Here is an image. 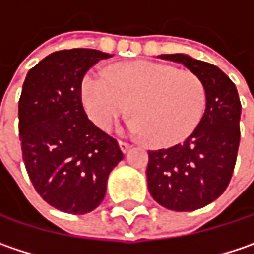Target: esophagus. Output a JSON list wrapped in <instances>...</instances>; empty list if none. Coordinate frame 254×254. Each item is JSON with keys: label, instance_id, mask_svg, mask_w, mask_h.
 Here are the masks:
<instances>
[{"label": "esophagus", "instance_id": "esophagus-1", "mask_svg": "<svg viewBox=\"0 0 254 254\" xmlns=\"http://www.w3.org/2000/svg\"><path fill=\"white\" fill-rule=\"evenodd\" d=\"M118 146H120V149H121L123 153H127V152L131 149V144H128V143H126V141H118Z\"/></svg>", "mask_w": 254, "mask_h": 254}]
</instances>
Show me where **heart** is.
<instances>
[{"instance_id":"b5f03b06","label":"heart","mask_w":254,"mask_h":254,"mask_svg":"<svg viewBox=\"0 0 254 254\" xmlns=\"http://www.w3.org/2000/svg\"><path fill=\"white\" fill-rule=\"evenodd\" d=\"M89 118L110 130L133 104L127 130L156 146H172L199 124L207 102L202 79L190 70L157 62L118 64L110 73L92 70L82 82Z\"/></svg>"}]
</instances>
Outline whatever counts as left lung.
Wrapping results in <instances>:
<instances>
[{"label":"left lung","mask_w":254,"mask_h":254,"mask_svg":"<svg viewBox=\"0 0 254 254\" xmlns=\"http://www.w3.org/2000/svg\"><path fill=\"white\" fill-rule=\"evenodd\" d=\"M198 75L207 92L205 111L184 143L149 152L147 187L153 199L173 211H193L228 187L240 143L242 104L236 85L214 64L188 55H160Z\"/></svg>","instance_id":"1"}]
</instances>
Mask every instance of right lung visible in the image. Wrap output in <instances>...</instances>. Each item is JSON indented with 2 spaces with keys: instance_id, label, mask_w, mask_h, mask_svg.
<instances>
[{
  "instance_id": "1",
  "label": "right lung",
  "mask_w": 254,
  "mask_h": 254,
  "mask_svg": "<svg viewBox=\"0 0 254 254\" xmlns=\"http://www.w3.org/2000/svg\"><path fill=\"white\" fill-rule=\"evenodd\" d=\"M113 55L95 49L61 50L30 69L18 101V131L28 178L46 202L86 214L104 199L110 172L123 159L117 140L82 107V79Z\"/></svg>"
}]
</instances>
